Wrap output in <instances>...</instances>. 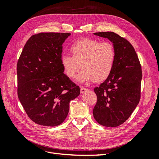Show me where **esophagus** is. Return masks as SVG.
Segmentation results:
<instances>
[{"mask_svg":"<svg viewBox=\"0 0 159 159\" xmlns=\"http://www.w3.org/2000/svg\"><path fill=\"white\" fill-rule=\"evenodd\" d=\"M80 91H81V93L83 94V93H85V92H87V91H88V89L85 88H84V87H81Z\"/></svg>","mask_w":159,"mask_h":159,"instance_id":"34e87169","label":"esophagus"}]
</instances>
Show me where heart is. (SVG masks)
<instances>
[{
    "label": "heart",
    "instance_id": "b5f03b06",
    "mask_svg": "<svg viewBox=\"0 0 159 159\" xmlns=\"http://www.w3.org/2000/svg\"><path fill=\"white\" fill-rule=\"evenodd\" d=\"M70 52L72 56L64 55L61 58L62 68L68 78H74L81 68L84 70L76 80L82 84L93 80L102 82L112 73L115 51L110 42L85 38L74 43Z\"/></svg>",
    "mask_w": 159,
    "mask_h": 159
}]
</instances>
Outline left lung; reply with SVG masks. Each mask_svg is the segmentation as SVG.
I'll use <instances>...</instances> for the list:
<instances>
[{"label": "left lung", "mask_w": 159, "mask_h": 159, "mask_svg": "<svg viewBox=\"0 0 159 159\" xmlns=\"http://www.w3.org/2000/svg\"><path fill=\"white\" fill-rule=\"evenodd\" d=\"M93 34L112 42L115 61L110 76L94 89L97 103L93 115L103 126L117 127L131 116L140 100L141 66L134 48L126 39L113 32Z\"/></svg>", "instance_id": "8db88e82"}]
</instances>
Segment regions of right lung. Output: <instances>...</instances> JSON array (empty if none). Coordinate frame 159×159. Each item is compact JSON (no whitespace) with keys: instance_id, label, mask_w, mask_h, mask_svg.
<instances>
[{"instance_id":"1","label":"right lung","mask_w":159,"mask_h":159,"mask_svg":"<svg viewBox=\"0 0 159 159\" xmlns=\"http://www.w3.org/2000/svg\"><path fill=\"white\" fill-rule=\"evenodd\" d=\"M70 33L32 36L17 64L18 97L28 116L43 126L56 127L68 116L70 101L80 89L64 74L63 45Z\"/></svg>"}]
</instances>
